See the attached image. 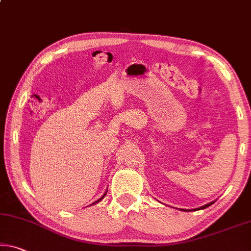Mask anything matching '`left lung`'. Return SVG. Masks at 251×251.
<instances>
[{
    "label": "left lung",
    "mask_w": 251,
    "mask_h": 251,
    "mask_svg": "<svg viewBox=\"0 0 251 251\" xmlns=\"http://www.w3.org/2000/svg\"><path fill=\"white\" fill-rule=\"evenodd\" d=\"M214 202H210V203H208V204H204V205H202V206H200V208H198V209H194V210H201V209H205V208H208V206H210L211 204H213Z\"/></svg>",
    "instance_id": "left-lung-1"
}]
</instances>
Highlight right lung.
<instances>
[{"mask_svg":"<svg viewBox=\"0 0 251 251\" xmlns=\"http://www.w3.org/2000/svg\"><path fill=\"white\" fill-rule=\"evenodd\" d=\"M106 193H107V192H106ZM106 193H105V194H104V196H102V197H101L100 199H98V200H97V201H95L93 204H95V203H97V202H99V201H101V200H102V199H104V198H105V196H106Z\"/></svg>","mask_w":251,"mask_h":251,"instance_id":"obj_1","label":"right lung"}]
</instances>
